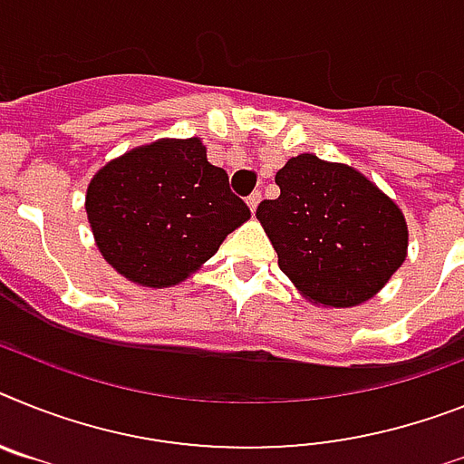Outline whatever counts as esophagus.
Returning a JSON list of instances; mask_svg holds the SVG:
<instances>
[{
    "label": "esophagus",
    "instance_id": "esophagus-1",
    "mask_svg": "<svg viewBox=\"0 0 464 464\" xmlns=\"http://www.w3.org/2000/svg\"><path fill=\"white\" fill-rule=\"evenodd\" d=\"M259 200H262V193H259V190H255V193H250V196H247V208H250L252 214L256 212V205H259Z\"/></svg>",
    "mask_w": 464,
    "mask_h": 464
}]
</instances>
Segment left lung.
Returning <instances> with one entry per match:
<instances>
[{
    "label": "left lung",
    "instance_id": "8db88e82",
    "mask_svg": "<svg viewBox=\"0 0 464 464\" xmlns=\"http://www.w3.org/2000/svg\"><path fill=\"white\" fill-rule=\"evenodd\" d=\"M280 196L256 208L278 266L318 306L375 297L408 255V224L371 179L311 153L276 174Z\"/></svg>",
    "mask_w": 464,
    "mask_h": 464
}]
</instances>
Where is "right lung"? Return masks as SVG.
Returning <instances> with one entry per match:
<instances>
[{"instance_id": "add662e5", "label": "right lung", "mask_w": 464, "mask_h": 464, "mask_svg": "<svg viewBox=\"0 0 464 464\" xmlns=\"http://www.w3.org/2000/svg\"><path fill=\"white\" fill-rule=\"evenodd\" d=\"M84 208L103 259L143 287L179 285L250 219L198 136L111 160L93 174Z\"/></svg>"}]
</instances>
